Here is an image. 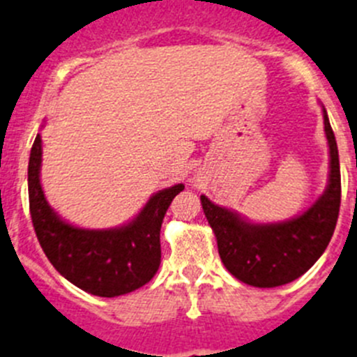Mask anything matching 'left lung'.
Listing matches in <instances>:
<instances>
[{
  "label": "left lung",
  "instance_id": "left-lung-1",
  "mask_svg": "<svg viewBox=\"0 0 357 357\" xmlns=\"http://www.w3.org/2000/svg\"><path fill=\"white\" fill-rule=\"evenodd\" d=\"M324 128L329 143V182L313 206L277 223H252L202 195V209L216 236L222 263L236 279L255 288H275L304 275L326 252L342 202L338 146L327 110Z\"/></svg>",
  "mask_w": 357,
  "mask_h": 357
}]
</instances>
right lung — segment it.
<instances>
[{"mask_svg": "<svg viewBox=\"0 0 357 357\" xmlns=\"http://www.w3.org/2000/svg\"><path fill=\"white\" fill-rule=\"evenodd\" d=\"M43 141L37 134L28 162L31 223L50 263L77 288L96 296H119L150 282L160 264V225L184 184L151 195L141 213L114 229H80L62 220L40 184Z\"/></svg>", "mask_w": 357, "mask_h": 357, "instance_id": "1", "label": "right lung"}]
</instances>
